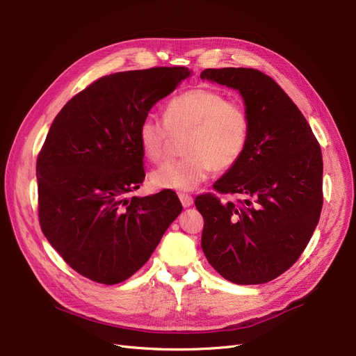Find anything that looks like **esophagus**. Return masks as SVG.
<instances>
[{
	"mask_svg": "<svg viewBox=\"0 0 356 356\" xmlns=\"http://www.w3.org/2000/svg\"><path fill=\"white\" fill-rule=\"evenodd\" d=\"M179 199H180V202H181L184 208H189L193 204V197L188 193H179Z\"/></svg>",
	"mask_w": 356,
	"mask_h": 356,
	"instance_id": "1",
	"label": "esophagus"
}]
</instances>
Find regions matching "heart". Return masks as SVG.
<instances>
[{
  "label": "heart",
  "instance_id": "obj_1",
  "mask_svg": "<svg viewBox=\"0 0 356 356\" xmlns=\"http://www.w3.org/2000/svg\"><path fill=\"white\" fill-rule=\"evenodd\" d=\"M251 121L241 102L220 92L196 88L168 101L164 120L147 115L138 127V143L149 161L161 160L173 137H183L184 157L167 161L149 175L157 189L189 192L212 170L232 168L250 141Z\"/></svg>",
  "mask_w": 356,
  "mask_h": 356
}]
</instances>
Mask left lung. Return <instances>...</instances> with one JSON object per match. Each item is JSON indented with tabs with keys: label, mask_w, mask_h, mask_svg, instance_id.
Segmentation results:
<instances>
[{
	"label": "left lung",
	"mask_w": 356,
	"mask_h": 356,
	"mask_svg": "<svg viewBox=\"0 0 356 356\" xmlns=\"http://www.w3.org/2000/svg\"><path fill=\"white\" fill-rule=\"evenodd\" d=\"M202 79L239 92L250 114V141L239 161L195 204L204 225L202 250L235 284H263L287 271L319 222L323 160L305 115L270 76L257 69H204Z\"/></svg>",
	"instance_id": "1"
}]
</instances>
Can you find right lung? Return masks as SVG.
Masks as SVG:
<instances>
[{
	"mask_svg": "<svg viewBox=\"0 0 356 356\" xmlns=\"http://www.w3.org/2000/svg\"><path fill=\"white\" fill-rule=\"evenodd\" d=\"M188 67L112 73L56 115L37 157L39 220L50 245L83 277L118 284L152 257L180 215L173 191L128 199L145 173L138 127Z\"/></svg>",
	"mask_w": 356,
	"mask_h": 356,
	"instance_id": "right-lung-1",
	"label": "right lung"
}]
</instances>
